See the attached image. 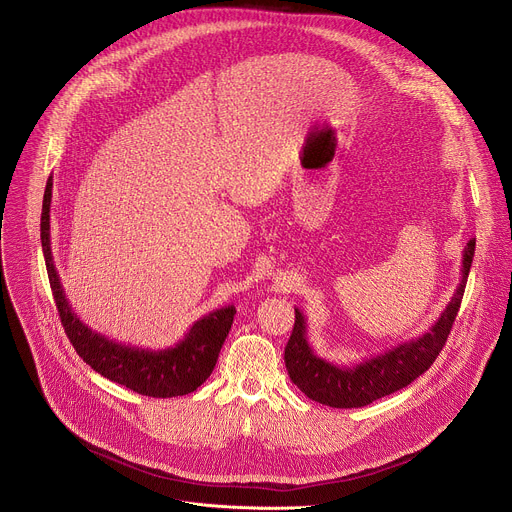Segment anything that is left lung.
Here are the masks:
<instances>
[{
  "label": "left lung",
  "instance_id": "left-lung-1",
  "mask_svg": "<svg viewBox=\"0 0 512 512\" xmlns=\"http://www.w3.org/2000/svg\"><path fill=\"white\" fill-rule=\"evenodd\" d=\"M476 251V239L463 249L459 284L433 327L412 341L400 343L355 365H335L314 353L306 339V318L296 308L292 337L286 345V367L292 382L314 402L333 408H361L408 384L433 365L453 327Z\"/></svg>",
  "mask_w": 512,
  "mask_h": 512
}]
</instances>
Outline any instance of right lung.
I'll use <instances>...</instances> for the list:
<instances>
[{
  "label": "right lung",
  "instance_id": "1",
  "mask_svg": "<svg viewBox=\"0 0 512 512\" xmlns=\"http://www.w3.org/2000/svg\"><path fill=\"white\" fill-rule=\"evenodd\" d=\"M51 200L53 177H49L44 188L40 241L57 310L77 355L104 378L126 386L136 394L153 398H173L198 390L210 378L216 365L222 343L230 331L232 318L237 314L235 306L228 304L202 316L192 324L181 341L167 349L132 347L87 327L73 312L53 261Z\"/></svg>",
  "mask_w": 512,
  "mask_h": 512
}]
</instances>
